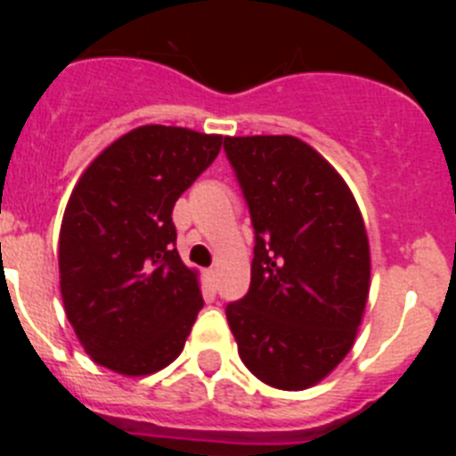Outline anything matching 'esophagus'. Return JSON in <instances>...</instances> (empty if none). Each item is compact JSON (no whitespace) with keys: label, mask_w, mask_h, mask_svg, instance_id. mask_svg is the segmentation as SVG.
<instances>
[{"label":"esophagus","mask_w":456,"mask_h":456,"mask_svg":"<svg viewBox=\"0 0 456 456\" xmlns=\"http://www.w3.org/2000/svg\"><path fill=\"white\" fill-rule=\"evenodd\" d=\"M215 276H216V272H215V269H205V272H203L205 283H208L209 288H212V285H215Z\"/></svg>","instance_id":"1"}]
</instances>
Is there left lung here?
Wrapping results in <instances>:
<instances>
[{
    "label": "left lung",
    "mask_w": 456,
    "mask_h": 456,
    "mask_svg": "<svg viewBox=\"0 0 456 456\" xmlns=\"http://www.w3.org/2000/svg\"><path fill=\"white\" fill-rule=\"evenodd\" d=\"M248 205L251 288L225 305L260 381L304 390L347 356L370 292V244L347 183L297 136H225Z\"/></svg>",
    "instance_id": "obj_1"
}]
</instances>
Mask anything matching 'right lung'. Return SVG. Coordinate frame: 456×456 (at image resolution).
<instances>
[{
    "mask_svg": "<svg viewBox=\"0 0 456 456\" xmlns=\"http://www.w3.org/2000/svg\"><path fill=\"white\" fill-rule=\"evenodd\" d=\"M224 136L143 125L104 148L70 193L59 235L68 322L95 363L127 377L180 356L203 308L175 248L173 205Z\"/></svg>",
    "mask_w": 456,
    "mask_h": 456,
    "instance_id": "obj_1",
    "label": "right lung"
}]
</instances>
